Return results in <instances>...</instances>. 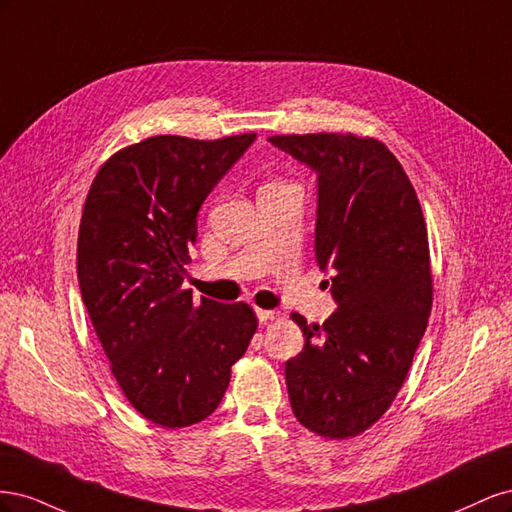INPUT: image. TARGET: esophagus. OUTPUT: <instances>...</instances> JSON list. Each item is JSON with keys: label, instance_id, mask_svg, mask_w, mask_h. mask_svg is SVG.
Segmentation results:
<instances>
[{"label": "esophagus", "instance_id": "obj_1", "mask_svg": "<svg viewBox=\"0 0 512 512\" xmlns=\"http://www.w3.org/2000/svg\"><path fill=\"white\" fill-rule=\"evenodd\" d=\"M256 316H258V320H260L262 324H267L269 320H275V318H277V312H271V309H260V307H256Z\"/></svg>", "mask_w": 512, "mask_h": 512}]
</instances>
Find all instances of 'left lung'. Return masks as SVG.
Listing matches in <instances>:
<instances>
[{"label":"left lung","instance_id":"1","mask_svg":"<svg viewBox=\"0 0 512 512\" xmlns=\"http://www.w3.org/2000/svg\"><path fill=\"white\" fill-rule=\"evenodd\" d=\"M269 141L318 175L316 262L337 309L299 324L305 346L286 363L297 421L331 440L354 438L391 408L431 314L433 284L421 203L376 138L282 134Z\"/></svg>","mask_w":512,"mask_h":512}]
</instances>
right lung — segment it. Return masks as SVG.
<instances>
[{
    "label": "right lung",
    "mask_w": 512,
    "mask_h": 512,
    "mask_svg": "<svg viewBox=\"0 0 512 512\" xmlns=\"http://www.w3.org/2000/svg\"><path fill=\"white\" fill-rule=\"evenodd\" d=\"M256 134L151 136L119 149L91 183L76 247L81 297L123 395L147 421H205L258 329L247 303L183 290L196 215Z\"/></svg>",
    "instance_id": "obj_1"
}]
</instances>
